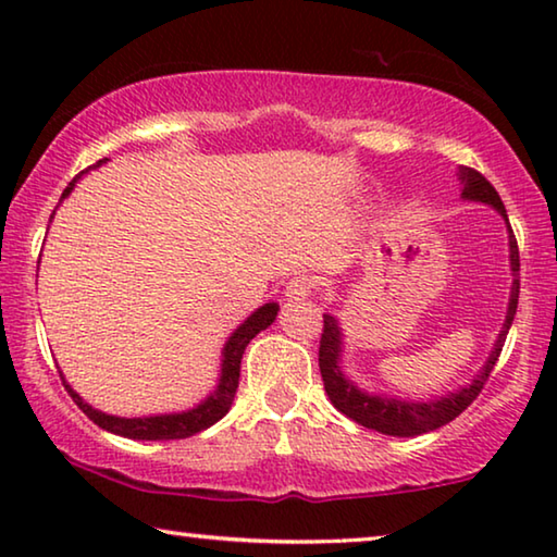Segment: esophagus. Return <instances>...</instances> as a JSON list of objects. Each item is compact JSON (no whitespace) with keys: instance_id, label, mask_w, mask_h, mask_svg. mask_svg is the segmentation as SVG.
I'll return each instance as SVG.
<instances>
[{"instance_id":"34e87169","label":"esophagus","mask_w":557,"mask_h":557,"mask_svg":"<svg viewBox=\"0 0 557 557\" xmlns=\"http://www.w3.org/2000/svg\"><path fill=\"white\" fill-rule=\"evenodd\" d=\"M314 287H317V285H314L312 277H307V275L292 277V280L287 282V287H285V299H287V301L307 299V297L314 292Z\"/></svg>"}]
</instances>
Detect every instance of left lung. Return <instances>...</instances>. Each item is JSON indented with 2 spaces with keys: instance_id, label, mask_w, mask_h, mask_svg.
<instances>
[{
  "instance_id": "8db88e82",
  "label": "left lung",
  "mask_w": 557,
  "mask_h": 557,
  "mask_svg": "<svg viewBox=\"0 0 557 557\" xmlns=\"http://www.w3.org/2000/svg\"><path fill=\"white\" fill-rule=\"evenodd\" d=\"M459 182H461V199L467 201H482L488 203L492 209L504 215L508 225V215L504 209L502 196L496 194V188L486 182V178L471 166H459ZM508 250H511V272H513V285H511V297H508V309H506V322L502 334H498L494 351L488 354L484 369L474 375V381L457 393H449L440 400H400V398H381V395H369L361 388H356L342 373V326H338L336 317L324 314V332L322 342H319V371H322L324 391L329 400L334 403L338 412H344L346 418H351L358 425L383 432V435L393 437H414L425 435V432L437 430L447 425L457 418V414L465 412L471 403L476 400V395L482 393L484 383L488 381V373L494 371L498 361V354H502L508 329L516 317L518 307V287H521V280H518V270H521V260H518V245L516 235L508 225Z\"/></svg>"
}]
</instances>
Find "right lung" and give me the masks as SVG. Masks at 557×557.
<instances>
[{
	"label": "right lung",
	"instance_id": "add662e5",
	"mask_svg": "<svg viewBox=\"0 0 557 557\" xmlns=\"http://www.w3.org/2000/svg\"><path fill=\"white\" fill-rule=\"evenodd\" d=\"M100 164H102V159L96 166H100ZM86 172H81L69 186H65L61 201L73 191L75 182H78V178ZM277 309H280L277 301H270V305L256 309V312H252L238 329H235L228 342H225V346H223L219 385H215V391L209 395V398L201 400L196 408L186 410V412L149 414V418H117V414H108V412H100L92 408V405L83 400L81 395L75 393L61 375L63 385H65V391L71 393L73 403L78 405V408L86 412L98 428L112 432V435H120L127 440H184V437H191V435H196V432L211 428L213 422H219L223 414L231 410L235 391H238L240 358L245 354V346H248L252 338H256V334L262 332V329H268L272 322H275Z\"/></svg>",
	"mask_w": 557,
	"mask_h": 557
}]
</instances>
